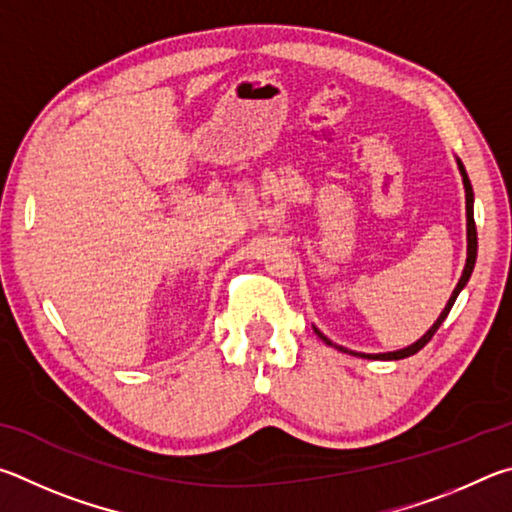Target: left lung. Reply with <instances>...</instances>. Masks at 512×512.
I'll use <instances>...</instances> for the list:
<instances>
[{
    "mask_svg": "<svg viewBox=\"0 0 512 512\" xmlns=\"http://www.w3.org/2000/svg\"><path fill=\"white\" fill-rule=\"evenodd\" d=\"M459 170H461V175H463V186H465V211H468V261H465V270H463L461 281L456 283V288H454V292H452L450 301H447L445 310L441 312V317L436 319V324H434L432 328H429L427 333H425L423 337H420L416 344L402 348V351H396V353H378V355H364V353H353V355L366 357V360H402V357L414 355V353L420 351V348L427 346L429 339H432V337L436 335V330L441 328L445 317L450 315V310H452V306H454L456 297H459V292L465 288V283H468L470 274H472V270H474V263H477V224H474V206H472V204H474V193H472V184H470V179H468V173H465V168H463L461 161H459ZM315 333H317L321 339H324V342H326L328 346H335L324 333H319L317 328H315ZM335 348H339V351H344V353H351V351H346V348H342V346H335Z\"/></svg>",
    "mask_w": 512,
    "mask_h": 512,
    "instance_id": "1",
    "label": "left lung"
}]
</instances>
